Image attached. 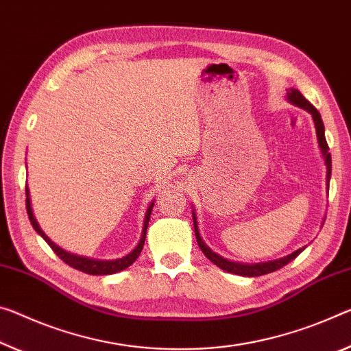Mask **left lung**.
Instances as JSON below:
<instances>
[{
  "instance_id": "8db88e82",
  "label": "left lung",
  "mask_w": 351,
  "mask_h": 351,
  "mask_svg": "<svg viewBox=\"0 0 351 351\" xmlns=\"http://www.w3.org/2000/svg\"><path fill=\"white\" fill-rule=\"evenodd\" d=\"M287 101L293 104V106H298V108L304 109L306 112H309L311 115H313L314 126H315V134H317V142H319L320 152H322V156H324L325 165H326V193H328V187H330V178H331V154L328 153V149H330V148H328V143H326V138H325V126H324V121H322V117L319 114V110H317L314 106L311 104L308 99H306L302 95V93L297 90V88H287ZM192 217H193V228H195V236H197L198 247L202 248V252L204 253L206 258L210 261V263L215 264L217 267H220L221 270L228 271V274H234V275H241V276H261V275H265V274H271V271L280 270L281 267H285L286 264L291 263V261L295 259L297 256L306 248V247L298 248L297 252L287 254V256H285V258L267 261V263H256V264L236 263V261H230V259L223 258V256L217 254L208 245H206L202 236H199L195 209L192 210ZM324 221H325V219H324ZM324 221H322V223H324Z\"/></svg>"
}]
</instances>
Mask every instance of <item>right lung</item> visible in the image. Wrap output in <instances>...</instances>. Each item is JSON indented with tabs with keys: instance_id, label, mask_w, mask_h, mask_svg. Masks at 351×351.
<instances>
[{
	"instance_id": "right-lung-1",
	"label": "right lung",
	"mask_w": 351,
	"mask_h": 351,
	"mask_svg": "<svg viewBox=\"0 0 351 351\" xmlns=\"http://www.w3.org/2000/svg\"><path fill=\"white\" fill-rule=\"evenodd\" d=\"M153 206H154V199L149 203V206L147 208L145 219H143V226H142V234H141V239H138L137 245L132 248V252H130L126 256H123V258H119V259H109V261L93 259V258H87V256H80V254H73V253L66 252V250L60 248L59 245H56L51 239H49L45 232H43L40 225L37 223L34 210H32L29 189H27V186H26V210H27V217H29L32 228L37 231L38 236H42L43 239H45V242L53 248V252L58 254L65 264H69L70 267H73V269L84 271V274H88V275H112V274H117V271L128 269V267L134 263V261L138 258V254H141V252H142L143 243H145L147 228H148V221H149V215H152Z\"/></svg>"
}]
</instances>
